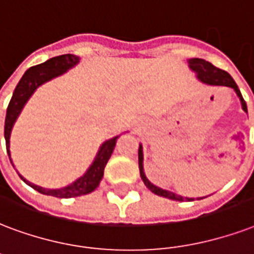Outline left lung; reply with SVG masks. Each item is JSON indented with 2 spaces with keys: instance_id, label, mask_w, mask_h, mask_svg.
Here are the masks:
<instances>
[{
  "instance_id": "obj_1",
  "label": "left lung",
  "mask_w": 254,
  "mask_h": 254,
  "mask_svg": "<svg viewBox=\"0 0 254 254\" xmlns=\"http://www.w3.org/2000/svg\"><path fill=\"white\" fill-rule=\"evenodd\" d=\"M188 65H189V69L191 71L196 73L197 80L201 81L202 84L205 85H212V86H228V88H232L236 92L237 97L240 98V102H241V106H243V110L245 113H248L247 102L244 101L243 96H241V92H240L239 86L235 82V80L232 78V75L225 70H221L218 69L214 65H212L208 61H205L202 58H190L188 60ZM138 168H140V176L141 180L144 181L145 187L148 188L149 190L157 194V196L165 197V198H169V200L174 201H193L194 198H189V197H183L180 194H176L173 191L166 190V189H162V188L156 187L154 184H152L146 177V174L144 172V152H142V145L140 144V148H138ZM205 197H198L197 200H202Z\"/></svg>"
}]
</instances>
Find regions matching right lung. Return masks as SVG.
<instances>
[{"mask_svg": "<svg viewBox=\"0 0 254 254\" xmlns=\"http://www.w3.org/2000/svg\"><path fill=\"white\" fill-rule=\"evenodd\" d=\"M78 63H80V57L78 56L63 54V56L50 58V60L45 61L44 64L32 66L30 69L25 71V74L22 75V78L19 80V82L15 86L14 92H13V97H11L6 110V119H5V141H6V150L7 154H9V158H10V162L11 130H13V127H14L18 116L21 114L22 109H24V106L29 101V98L33 96V93L36 92L41 85H44L48 81L53 80L56 77L63 75L69 69L74 67ZM119 137L120 135H116L113 138L102 142V145L98 149V152H97L96 157H94L93 162L88 168V170L81 177H78L75 181H73V183L66 185V187L60 188V189H45V188L38 187L36 184L29 183L28 180L24 179L19 173L18 176L24 183L28 184L29 187H32L34 190L40 191V193L46 194V196L58 197V198H70V197L82 196V194L92 193L100 185V181L104 177V169H105L106 164H108L110 156L113 153L114 146H116V142L119 140Z\"/></svg>", "mask_w": 254, "mask_h": 254, "instance_id": "right-lung-1", "label": "right lung"}]
</instances>
